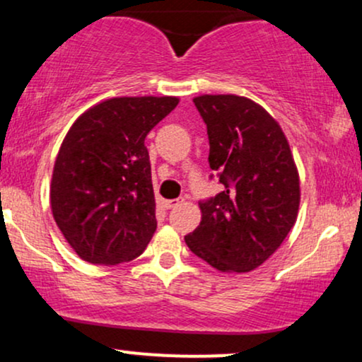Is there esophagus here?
I'll return each mask as SVG.
<instances>
[{
    "label": "esophagus",
    "mask_w": 362,
    "mask_h": 362,
    "mask_svg": "<svg viewBox=\"0 0 362 362\" xmlns=\"http://www.w3.org/2000/svg\"><path fill=\"white\" fill-rule=\"evenodd\" d=\"M182 202H184V199H170V201H165V207H167V209H172V207L180 206Z\"/></svg>",
    "instance_id": "esophagus-1"
}]
</instances>
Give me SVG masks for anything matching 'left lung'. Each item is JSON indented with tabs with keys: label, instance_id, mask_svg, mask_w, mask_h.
I'll return each mask as SVG.
<instances>
[{
	"label": "left lung",
	"instance_id": "left-lung-1",
	"mask_svg": "<svg viewBox=\"0 0 362 362\" xmlns=\"http://www.w3.org/2000/svg\"><path fill=\"white\" fill-rule=\"evenodd\" d=\"M194 103L223 190L199 202L201 223L185 243L218 271L250 272L296 223L301 194L293 153L277 120L250 98L201 95Z\"/></svg>",
	"mask_w": 362,
	"mask_h": 362
}]
</instances>
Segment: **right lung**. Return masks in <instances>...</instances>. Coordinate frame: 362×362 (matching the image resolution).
Segmentation results:
<instances>
[{"instance_id":"1","label":"right lung","mask_w":362,"mask_h":362,"mask_svg":"<svg viewBox=\"0 0 362 362\" xmlns=\"http://www.w3.org/2000/svg\"><path fill=\"white\" fill-rule=\"evenodd\" d=\"M177 97H119L74 120L51 180L52 216L83 260L117 265L139 257L156 231L148 132Z\"/></svg>"}]
</instances>
